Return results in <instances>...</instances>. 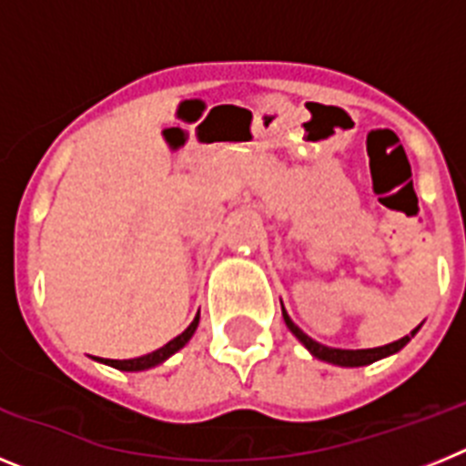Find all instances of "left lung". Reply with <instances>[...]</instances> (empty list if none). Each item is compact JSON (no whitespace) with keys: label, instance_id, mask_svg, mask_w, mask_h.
Here are the masks:
<instances>
[{"label":"left lung","instance_id":"1","mask_svg":"<svg viewBox=\"0 0 466 466\" xmlns=\"http://www.w3.org/2000/svg\"><path fill=\"white\" fill-rule=\"evenodd\" d=\"M282 317H284V324L289 327V331L294 333V336L300 340V343H303L308 350H310L312 357H317V360H322V361H329V364H336V366H366V364H373V361L382 360V357L394 355V352H399V350H401L403 345L409 343V340L413 339L415 333H418V329L422 327V324H420V327H415L413 331L409 333V336H403V339L394 340V343H390V345H382V348L340 350V348H327V345L312 340L310 336H308V333H303L299 327H296L294 322H291V317L287 315V310H284V308H282Z\"/></svg>","mask_w":466,"mask_h":466}]
</instances>
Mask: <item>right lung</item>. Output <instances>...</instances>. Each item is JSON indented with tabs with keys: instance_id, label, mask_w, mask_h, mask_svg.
Listing matches in <instances>:
<instances>
[{
	"instance_id": "1",
	"label": "right lung",
	"mask_w": 466,
	"mask_h": 466,
	"mask_svg": "<svg viewBox=\"0 0 466 466\" xmlns=\"http://www.w3.org/2000/svg\"><path fill=\"white\" fill-rule=\"evenodd\" d=\"M198 322H200V312L193 317V322L188 324V327L184 329V331L179 333L177 339H172L170 343H166L163 348H158L156 352H151V355L135 357V360H100V357H97V361H102V364H106V366H114V369H118V371H147V369H154V366L163 364L167 357L175 355L177 350H182L184 345L191 340V336L196 333V329H198Z\"/></svg>"
}]
</instances>
